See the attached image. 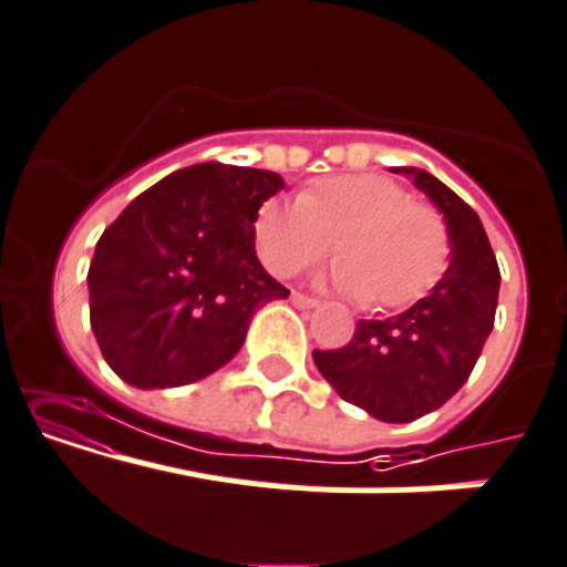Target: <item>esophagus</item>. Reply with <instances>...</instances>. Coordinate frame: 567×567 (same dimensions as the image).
Here are the masks:
<instances>
[{
	"label": "esophagus",
	"mask_w": 567,
	"mask_h": 567,
	"mask_svg": "<svg viewBox=\"0 0 567 567\" xmlns=\"http://www.w3.org/2000/svg\"><path fill=\"white\" fill-rule=\"evenodd\" d=\"M292 303L298 306V309H315L317 300L309 298V295H300V292H292Z\"/></svg>",
	"instance_id": "obj_1"
}]
</instances>
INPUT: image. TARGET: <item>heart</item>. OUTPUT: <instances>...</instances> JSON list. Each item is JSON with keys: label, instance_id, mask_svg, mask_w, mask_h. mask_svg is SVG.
Listing matches in <instances>:
<instances>
[{"label": "heart", "instance_id": "obj_1", "mask_svg": "<svg viewBox=\"0 0 567 567\" xmlns=\"http://www.w3.org/2000/svg\"><path fill=\"white\" fill-rule=\"evenodd\" d=\"M252 241L278 278L300 272L333 250L326 284L353 300L398 309L431 292L449 267L445 219L379 175H339L315 183L300 199L258 208Z\"/></svg>", "mask_w": 567, "mask_h": 567}]
</instances>
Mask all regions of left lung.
<instances>
[{"label":"left lung","instance_id":"1","mask_svg":"<svg viewBox=\"0 0 567 567\" xmlns=\"http://www.w3.org/2000/svg\"><path fill=\"white\" fill-rule=\"evenodd\" d=\"M406 175L445 219L449 269L412 309L386 320H359L353 339L315 350L322 379L353 406L384 423H412L454 398L471 379L495 322L501 272L478 214L431 172Z\"/></svg>","mask_w":567,"mask_h":567}]
</instances>
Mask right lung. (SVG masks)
Wrapping results in <instances>:
<instances>
[{"label": "right lung", "mask_w": 567, "mask_h": 567, "mask_svg": "<svg viewBox=\"0 0 567 567\" xmlns=\"http://www.w3.org/2000/svg\"><path fill=\"white\" fill-rule=\"evenodd\" d=\"M278 172L186 166L138 194L96 241L91 331L113 373L138 390L194 384L245 344L252 315L289 289L261 267L258 208Z\"/></svg>", "instance_id": "add662e5"}]
</instances>
